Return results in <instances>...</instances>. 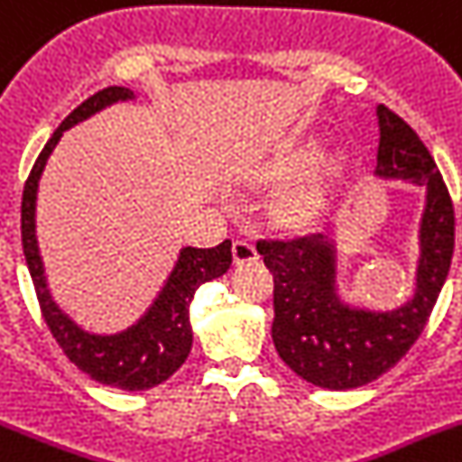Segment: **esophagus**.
<instances>
[{
	"label": "esophagus",
	"instance_id": "1",
	"mask_svg": "<svg viewBox=\"0 0 462 462\" xmlns=\"http://www.w3.org/2000/svg\"><path fill=\"white\" fill-rule=\"evenodd\" d=\"M232 255H235V263L242 265V263L258 261V249H255V244L246 242V239H237L232 244Z\"/></svg>",
	"mask_w": 462,
	"mask_h": 462
}]
</instances>
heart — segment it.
Returning <instances> with one entry per match:
<instances>
[{"mask_svg": "<svg viewBox=\"0 0 462 462\" xmlns=\"http://www.w3.org/2000/svg\"><path fill=\"white\" fill-rule=\"evenodd\" d=\"M315 169L317 173L312 183L305 185V188L293 189L282 201V211L289 218L305 220L319 211L321 204H324V185L336 180L343 173V157L340 154H328V157H324V150L317 143H305V145L296 147L293 152L274 159L273 164L267 166V176L282 178V180L308 176Z\"/></svg>", "mask_w": 462, "mask_h": 462, "instance_id": "obj_1", "label": "heart"}]
</instances>
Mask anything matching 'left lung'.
Returning a JSON list of instances; mask_svg holds the SVG:
<instances>
[{
  "instance_id": "8db88e82",
  "label": "left lung",
  "mask_w": 462,
  "mask_h": 462,
  "mask_svg": "<svg viewBox=\"0 0 462 462\" xmlns=\"http://www.w3.org/2000/svg\"><path fill=\"white\" fill-rule=\"evenodd\" d=\"M375 176L425 188L416 291L399 308L345 303L336 284V246L327 235L261 239L258 254L274 274L273 340L293 374L324 390L375 381L411 350L447 282L453 255V204L430 150L404 119L375 107Z\"/></svg>"
}]
</instances>
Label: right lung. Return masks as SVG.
<instances>
[{"instance_id":"obj_1","label":"right lung","mask_w":462,"mask_h":462,"mask_svg":"<svg viewBox=\"0 0 462 462\" xmlns=\"http://www.w3.org/2000/svg\"><path fill=\"white\" fill-rule=\"evenodd\" d=\"M134 91L124 87H107L93 93L79 107L69 112L63 124L53 131L44 150L34 162L32 171L25 180L21 204V235L23 254H25L27 270L32 277L37 300H40L42 317L46 327L63 347L65 356L75 364L77 369L91 375L93 381L103 385L119 387V390H150V387L171 378L183 362L188 359L192 347V327H189V303L195 298V291L204 282L220 277L227 273L232 263V242L225 239L213 249H192L185 246L178 255L176 267L171 270L166 284L162 286L159 296L150 305L145 315L122 333L98 336L88 333L65 315L63 310L53 303L51 291L46 286L44 265H42L40 246H37V232H34V207H37V185L46 159L53 152L56 143L60 141L63 131L84 122L103 107L131 100Z\"/></svg>"}]
</instances>
